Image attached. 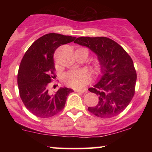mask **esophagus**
I'll return each instance as SVG.
<instances>
[{
	"instance_id": "1",
	"label": "esophagus",
	"mask_w": 152,
	"mask_h": 152,
	"mask_svg": "<svg viewBox=\"0 0 152 152\" xmlns=\"http://www.w3.org/2000/svg\"><path fill=\"white\" fill-rule=\"evenodd\" d=\"M75 92H80V93H84V92L87 91V89L84 88V89H80V90H74Z\"/></svg>"
}]
</instances>
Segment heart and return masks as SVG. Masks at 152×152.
Returning a JSON list of instances; mask_svg holds the SVG:
<instances>
[{"label":"heart","mask_w":152,"mask_h":152,"mask_svg":"<svg viewBox=\"0 0 152 152\" xmlns=\"http://www.w3.org/2000/svg\"><path fill=\"white\" fill-rule=\"evenodd\" d=\"M88 75L83 70H74L64 75V81L73 88H81L88 83Z\"/></svg>","instance_id":"heart-1"}]
</instances>
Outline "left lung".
Here are the masks:
<instances>
[{
  "instance_id": "obj_1",
  "label": "left lung",
  "mask_w": 152,
  "mask_h": 152,
  "mask_svg": "<svg viewBox=\"0 0 152 152\" xmlns=\"http://www.w3.org/2000/svg\"><path fill=\"white\" fill-rule=\"evenodd\" d=\"M75 43L88 47L98 56L102 76L88 91L99 96L89 112L107 118L117 116L128 106L135 93L137 73L133 61L122 47L106 37H79Z\"/></svg>"
}]
</instances>
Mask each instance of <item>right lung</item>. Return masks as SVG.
Returning <instances> with one entry per match:
<instances>
[{
  "instance_id": "1",
  "label": "right lung",
  "mask_w": 152,
  "mask_h": 152,
  "mask_svg": "<svg viewBox=\"0 0 152 152\" xmlns=\"http://www.w3.org/2000/svg\"><path fill=\"white\" fill-rule=\"evenodd\" d=\"M75 38L55 33L46 34L35 41L23 57L18 72L19 94L26 109L38 117H51L62 111L68 95L74 91L64 87L50 95L48 86L56 77L55 50Z\"/></svg>"
}]
</instances>
